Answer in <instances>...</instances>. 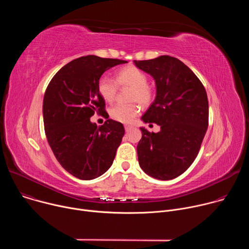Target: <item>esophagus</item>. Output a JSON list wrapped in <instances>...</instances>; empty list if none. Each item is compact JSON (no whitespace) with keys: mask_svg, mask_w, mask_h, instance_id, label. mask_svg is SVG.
<instances>
[{"mask_svg":"<svg viewBox=\"0 0 249 249\" xmlns=\"http://www.w3.org/2000/svg\"><path fill=\"white\" fill-rule=\"evenodd\" d=\"M124 127H125V131H126V132H129V131L133 128V127H132V126H130V125H125Z\"/></svg>","mask_w":249,"mask_h":249,"instance_id":"34e87169","label":"esophagus"}]
</instances>
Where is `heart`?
Returning a JSON list of instances; mask_svg holds the SVG:
<instances>
[{
    "instance_id": "heart-1",
    "label": "heart",
    "mask_w": 249,
    "mask_h": 249,
    "mask_svg": "<svg viewBox=\"0 0 249 249\" xmlns=\"http://www.w3.org/2000/svg\"><path fill=\"white\" fill-rule=\"evenodd\" d=\"M118 88H129V104H116L110 109V116L115 121L130 123L140 113L141 107L149 106L155 99V90L148 85V76L138 67L129 65L120 69L115 75V81L108 77H101L97 89L101 97L107 102H112L117 94Z\"/></svg>"
}]
</instances>
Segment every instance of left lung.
<instances>
[{
	"mask_svg": "<svg viewBox=\"0 0 249 249\" xmlns=\"http://www.w3.org/2000/svg\"><path fill=\"white\" fill-rule=\"evenodd\" d=\"M156 81L155 101L142 116L160 126L158 133L142 127L138 160L147 174L160 180L179 176L195 160L209 124L206 89L180 60L167 55L134 61Z\"/></svg>",
	"mask_w": 249,
	"mask_h": 249,
	"instance_id": "left-lung-1",
	"label": "left lung"
}]
</instances>
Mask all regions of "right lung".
I'll list each match as a JSON object with an SVG mask.
<instances>
[{"label": "right lung", "instance_id": "obj_1", "mask_svg": "<svg viewBox=\"0 0 249 249\" xmlns=\"http://www.w3.org/2000/svg\"><path fill=\"white\" fill-rule=\"evenodd\" d=\"M127 63L88 55L71 61L50 81L43 99V121L48 144L62 167L82 180H91L111 166L125 134L120 122L108 119L97 89L101 75ZM108 118L97 127L95 112Z\"/></svg>", "mask_w": 249, "mask_h": 249}]
</instances>
